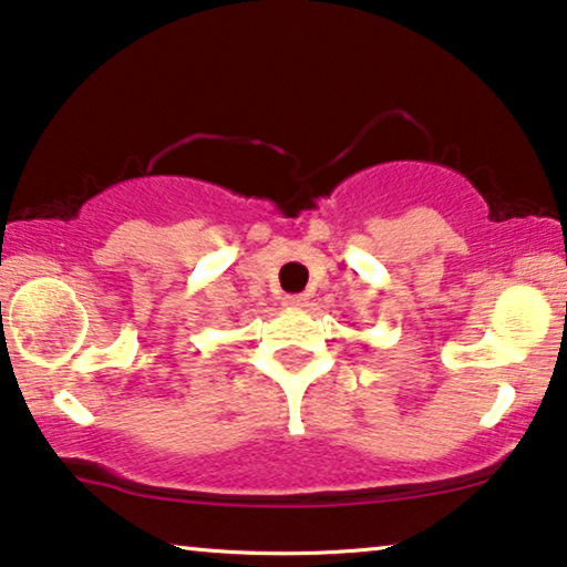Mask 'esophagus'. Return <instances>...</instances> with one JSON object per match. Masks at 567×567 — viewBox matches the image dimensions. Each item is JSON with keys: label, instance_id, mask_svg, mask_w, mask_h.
Returning a JSON list of instances; mask_svg holds the SVG:
<instances>
[{"label": "esophagus", "instance_id": "esophagus-1", "mask_svg": "<svg viewBox=\"0 0 567 567\" xmlns=\"http://www.w3.org/2000/svg\"><path fill=\"white\" fill-rule=\"evenodd\" d=\"M285 306H288V308H306L308 296H288V298H285Z\"/></svg>", "mask_w": 567, "mask_h": 567}]
</instances>
